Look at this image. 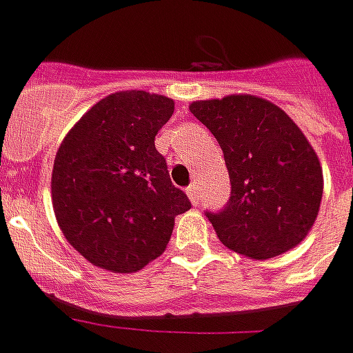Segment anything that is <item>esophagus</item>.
Instances as JSON below:
<instances>
[{"instance_id":"obj_1","label":"esophagus","mask_w":353,"mask_h":353,"mask_svg":"<svg viewBox=\"0 0 353 353\" xmlns=\"http://www.w3.org/2000/svg\"><path fill=\"white\" fill-rule=\"evenodd\" d=\"M186 194H188V198H190V202H192L194 206H198V202H200V194H198L196 183L190 184V186L186 188Z\"/></svg>"}]
</instances>
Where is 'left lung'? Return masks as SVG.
I'll return each instance as SVG.
<instances>
[{"instance_id":"8db88e82","label":"left lung","mask_w":353,"mask_h":353,"mask_svg":"<svg viewBox=\"0 0 353 353\" xmlns=\"http://www.w3.org/2000/svg\"><path fill=\"white\" fill-rule=\"evenodd\" d=\"M222 147L232 192L222 210H206L225 248L269 259L301 243L322 198L319 157L281 108L255 96L190 103Z\"/></svg>"}]
</instances>
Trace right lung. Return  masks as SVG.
<instances>
[{
  "mask_svg": "<svg viewBox=\"0 0 353 353\" xmlns=\"http://www.w3.org/2000/svg\"><path fill=\"white\" fill-rule=\"evenodd\" d=\"M174 102L141 90L98 102L59 147L52 208L68 243L114 273L139 271L169 243L190 200L170 183L155 135Z\"/></svg>",
  "mask_w": 353,
  "mask_h": 353,
  "instance_id": "1",
  "label": "right lung"
}]
</instances>
